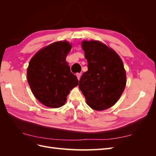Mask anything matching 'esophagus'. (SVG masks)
Masks as SVG:
<instances>
[{
	"mask_svg": "<svg viewBox=\"0 0 156 156\" xmlns=\"http://www.w3.org/2000/svg\"><path fill=\"white\" fill-rule=\"evenodd\" d=\"M76 75H77V77L78 80H80V78H81V73H77L76 74Z\"/></svg>",
	"mask_w": 156,
	"mask_h": 156,
	"instance_id": "esophagus-1",
	"label": "esophagus"
}]
</instances>
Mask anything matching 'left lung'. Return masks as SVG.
<instances>
[{"instance_id": "obj_1", "label": "left lung", "mask_w": 156, "mask_h": 156, "mask_svg": "<svg viewBox=\"0 0 156 156\" xmlns=\"http://www.w3.org/2000/svg\"><path fill=\"white\" fill-rule=\"evenodd\" d=\"M82 48L88 71L80 79L79 87L92 108L107 109L115 104L124 90V64L115 51L100 41H84Z\"/></svg>"}]
</instances>
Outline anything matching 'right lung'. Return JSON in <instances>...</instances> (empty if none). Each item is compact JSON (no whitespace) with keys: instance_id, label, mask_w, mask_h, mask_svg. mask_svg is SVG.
<instances>
[{"instance_id":"add662e5","label":"right lung","mask_w":156,"mask_h":156,"mask_svg":"<svg viewBox=\"0 0 156 156\" xmlns=\"http://www.w3.org/2000/svg\"><path fill=\"white\" fill-rule=\"evenodd\" d=\"M72 45L58 41L39 51L30 60L27 80L36 98L51 108L64 105L69 90L78 85V79L70 71L66 57Z\"/></svg>"}]
</instances>
